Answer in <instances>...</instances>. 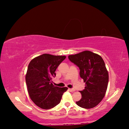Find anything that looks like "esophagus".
Returning <instances> with one entry per match:
<instances>
[{"mask_svg": "<svg viewBox=\"0 0 129 129\" xmlns=\"http://www.w3.org/2000/svg\"><path fill=\"white\" fill-rule=\"evenodd\" d=\"M68 90L71 92H74L75 91V90L74 89H68Z\"/></svg>", "mask_w": 129, "mask_h": 129, "instance_id": "1", "label": "esophagus"}]
</instances>
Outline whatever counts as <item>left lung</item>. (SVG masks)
Segmentation results:
<instances>
[{
  "label": "left lung",
  "instance_id": "8db88e82",
  "mask_svg": "<svg viewBox=\"0 0 129 129\" xmlns=\"http://www.w3.org/2000/svg\"><path fill=\"white\" fill-rule=\"evenodd\" d=\"M68 58L80 69V76L85 87L80 91L82 99L76 101L80 107L90 109L99 104L104 97L108 83V72L102 57L90 51H84Z\"/></svg>",
  "mask_w": 129,
  "mask_h": 129
}]
</instances>
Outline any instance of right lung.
<instances>
[{
  "instance_id": "1",
  "label": "right lung",
  "mask_w": 129,
  "mask_h": 129,
  "mask_svg": "<svg viewBox=\"0 0 129 129\" xmlns=\"http://www.w3.org/2000/svg\"><path fill=\"white\" fill-rule=\"evenodd\" d=\"M66 58L62 55L43 54L32 59L25 76L29 95L38 107L49 109L60 103L63 93L68 88L53 84L55 71Z\"/></svg>"
}]
</instances>
